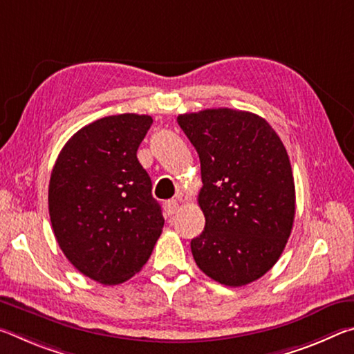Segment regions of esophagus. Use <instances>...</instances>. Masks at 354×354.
Listing matches in <instances>:
<instances>
[{
  "instance_id": "esophagus-1",
  "label": "esophagus",
  "mask_w": 354,
  "mask_h": 354,
  "mask_svg": "<svg viewBox=\"0 0 354 354\" xmlns=\"http://www.w3.org/2000/svg\"><path fill=\"white\" fill-rule=\"evenodd\" d=\"M176 209H178V201L176 200H170V201L165 203V212H167V215H169V217H171V215L176 212Z\"/></svg>"
}]
</instances>
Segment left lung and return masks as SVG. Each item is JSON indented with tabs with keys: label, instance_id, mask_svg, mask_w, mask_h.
Segmentation results:
<instances>
[{
	"label": "left lung",
	"instance_id": "left-lung-1",
	"mask_svg": "<svg viewBox=\"0 0 354 354\" xmlns=\"http://www.w3.org/2000/svg\"><path fill=\"white\" fill-rule=\"evenodd\" d=\"M200 156L205 231L192 239L209 278L241 287L277 263L295 217V184L279 136L256 113L206 109L178 115Z\"/></svg>",
	"mask_w": 354,
	"mask_h": 354
}]
</instances>
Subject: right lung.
Masks as SVG:
<instances>
[{
  "label": "right lung",
  "mask_w": 354,
  "mask_h": 354,
  "mask_svg": "<svg viewBox=\"0 0 354 354\" xmlns=\"http://www.w3.org/2000/svg\"><path fill=\"white\" fill-rule=\"evenodd\" d=\"M153 118L120 113L92 122L65 143L48 189L59 247L82 274L124 283L145 266L164 217L137 148Z\"/></svg>",
  "instance_id": "right-lung-1"
}]
</instances>
